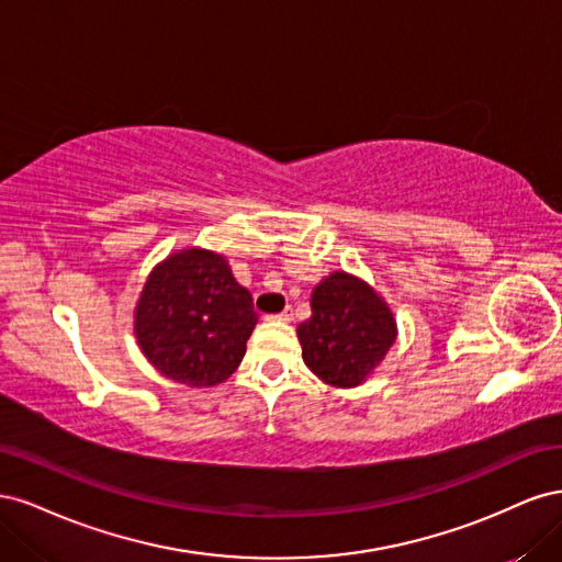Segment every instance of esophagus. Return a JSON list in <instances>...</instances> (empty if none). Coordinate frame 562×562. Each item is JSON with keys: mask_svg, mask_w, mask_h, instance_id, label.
<instances>
[{"mask_svg": "<svg viewBox=\"0 0 562 562\" xmlns=\"http://www.w3.org/2000/svg\"><path fill=\"white\" fill-rule=\"evenodd\" d=\"M267 321H283V323H288V321H293V310L291 307H285L281 314H274V316H267Z\"/></svg>", "mask_w": 562, "mask_h": 562, "instance_id": "obj_1", "label": "esophagus"}]
</instances>
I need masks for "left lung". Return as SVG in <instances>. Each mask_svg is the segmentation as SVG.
Listing matches in <instances>:
<instances>
[{
	"label": "left lung",
	"mask_w": 562,
	"mask_h": 562,
	"mask_svg": "<svg viewBox=\"0 0 562 562\" xmlns=\"http://www.w3.org/2000/svg\"><path fill=\"white\" fill-rule=\"evenodd\" d=\"M310 304V321L297 326L304 366L330 386H361L396 342L394 312L375 288L349 271L323 277Z\"/></svg>",
	"instance_id": "8db88e82"
}]
</instances>
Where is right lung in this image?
<instances>
[{"instance_id": "add662e5", "label": "right lung", "mask_w": 562, "mask_h": 562, "mask_svg": "<svg viewBox=\"0 0 562 562\" xmlns=\"http://www.w3.org/2000/svg\"><path fill=\"white\" fill-rule=\"evenodd\" d=\"M255 323L252 297L225 255L199 246L155 265L133 310L145 359L164 378L196 389L225 382L239 368Z\"/></svg>"}]
</instances>
